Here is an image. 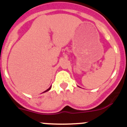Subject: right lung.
<instances>
[{"label": "right lung", "mask_w": 127, "mask_h": 127, "mask_svg": "<svg viewBox=\"0 0 127 127\" xmlns=\"http://www.w3.org/2000/svg\"><path fill=\"white\" fill-rule=\"evenodd\" d=\"M51 88H52V85H51V86H50V87H49V88H48V89H47V90H45V92H43V93H45V92H48V91H49V90H50V89H51Z\"/></svg>", "instance_id": "1"}]
</instances>
